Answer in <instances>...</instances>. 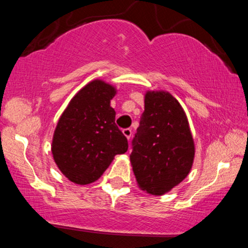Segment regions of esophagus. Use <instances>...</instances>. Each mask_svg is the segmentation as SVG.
<instances>
[{"label": "esophagus", "mask_w": 248, "mask_h": 248, "mask_svg": "<svg viewBox=\"0 0 248 248\" xmlns=\"http://www.w3.org/2000/svg\"><path fill=\"white\" fill-rule=\"evenodd\" d=\"M122 133H124V135L126 136L128 140H130V138H132V129H130V128H124V129L122 130Z\"/></svg>", "instance_id": "obj_1"}]
</instances>
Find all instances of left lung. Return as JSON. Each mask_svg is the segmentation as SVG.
<instances>
[{
    "instance_id": "8db88e82",
    "label": "left lung",
    "mask_w": 248,
    "mask_h": 248,
    "mask_svg": "<svg viewBox=\"0 0 248 248\" xmlns=\"http://www.w3.org/2000/svg\"><path fill=\"white\" fill-rule=\"evenodd\" d=\"M193 158L195 142L181 104L166 91H148L130 154L139 187L164 195L189 175Z\"/></svg>"
}]
</instances>
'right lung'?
Listing matches in <instances>:
<instances>
[{"mask_svg":"<svg viewBox=\"0 0 248 248\" xmlns=\"http://www.w3.org/2000/svg\"><path fill=\"white\" fill-rule=\"evenodd\" d=\"M115 94L114 86L95 79L71 99L59 118L51 152L58 169L73 183H93L115 155L127 152L128 141L110 107Z\"/></svg>","mask_w":248,"mask_h":248,"instance_id":"obj_1","label":"right lung"}]
</instances>
